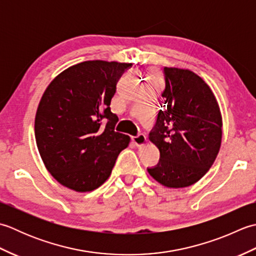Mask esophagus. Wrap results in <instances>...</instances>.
Wrapping results in <instances>:
<instances>
[{"instance_id":"esophagus-1","label":"esophagus","mask_w":256,"mask_h":256,"mask_svg":"<svg viewBox=\"0 0 256 256\" xmlns=\"http://www.w3.org/2000/svg\"><path fill=\"white\" fill-rule=\"evenodd\" d=\"M133 143L138 146V148H143V146L146 145V142H148V138L144 134H140L138 136L132 138Z\"/></svg>"}]
</instances>
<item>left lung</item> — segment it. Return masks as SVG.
Returning <instances> with one entry per match:
<instances>
[{
    "mask_svg": "<svg viewBox=\"0 0 256 256\" xmlns=\"http://www.w3.org/2000/svg\"><path fill=\"white\" fill-rule=\"evenodd\" d=\"M165 90L150 140L160 153L150 175L167 188H184L202 178L222 140V116L210 86L189 69L164 67Z\"/></svg>",
    "mask_w": 256,
    "mask_h": 256,
    "instance_id": "8db88e82",
    "label": "left lung"
}]
</instances>
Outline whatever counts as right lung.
<instances>
[{
  "instance_id": "1",
  "label": "right lung",
  "mask_w": 256,
  "mask_h": 256,
  "mask_svg": "<svg viewBox=\"0 0 256 256\" xmlns=\"http://www.w3.org/2000/svg\"><path fill=\"white\" fill-rule=\"evenodd\" d=\"M132 64L88 60L64 69L48 84L35 116V138L46 170L77 192L99 188L110 177L131 138L114 131L111 99ZM108 120L106 127L102 118Z\"/></svg>"
}]
</instances>
